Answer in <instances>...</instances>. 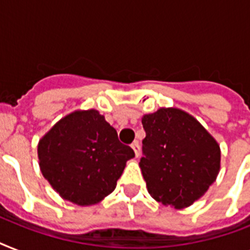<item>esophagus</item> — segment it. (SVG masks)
Here are the masks:
<instances>
[{
    "mask_svg": "<svg viewBox=\"0 0 250 250\" xmlns=\"http://www.w3.org/2000/svg\"><path fill=\"white\" fill-rule=\"evenodd\" d=\"M131 146H132L133 152H135V156H136V157L140 156L141 146H140V144H139V141H133L132 145H131Z\"/></svg>",
    "mask_w": 250,
    "mask_h": 250,
    "instance_id": "obj_1",
    "label": "esophagus"
}]
</instances>
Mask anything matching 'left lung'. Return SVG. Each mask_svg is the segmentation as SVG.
I'll use <instances>...</instances> for the list:
<instances>
[{"instance_id": "8db88e82", "label": "left lung", "mask_w": 250, "mask_h": 250, "mask_svg": "<svg viewBox=\"0 0 250 250\" xmlns=\"http://www.w3.org/2000/svg\"><path fill=\"white\" fill-rule=\"evenodd\" d=\"M140 168L156 201L175 209L190 206L215 182L221 149L211 135L186 111L162 107L141 119Z\"/></svg>"}]
</instances>
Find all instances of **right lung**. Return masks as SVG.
<instances>
[{
	"mask_svg": "<svg viewBox=\"0 0 250 250\" xmlns=\"http://www.w3.org/2000/svg\"><path fill=\"white\" fill-rule=\"evenodd\" d=\"M41 172L60 196L94 205L115 189L125 162L135 157L97 110H78L57 122L37 146Z\"/></svg>",
	"mask_w": 250,
	"mask_h": 250,
	"instance_id": "obj_1",
	"label": "right lung"
}]
</instances>
